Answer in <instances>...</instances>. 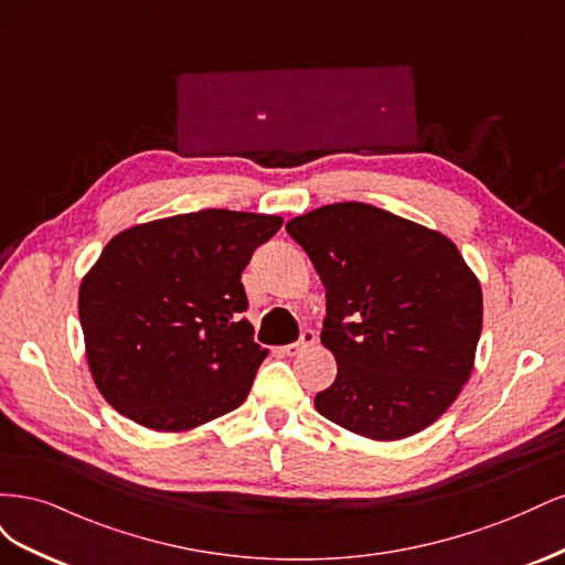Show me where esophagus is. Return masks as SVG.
<instances>
[{
  "instance_id": "34e87169",
  "label": "esophagus",
  "mask_w": 565,
  "mask_h": 565,
  "mask_svg": "<svg viewBox=\"0 0 565 565\" xmlns=\"http://www.w3.org/2000/svg\"><path fill=\"white\" fill-rule=\"evenodd\" d=\"M313 344H316V332L313 330H303L301 337L295 341V344L285 347L282 351H285V355H299V353H303L306 349L313 347Z\"/></svg>"
}]
</instances>
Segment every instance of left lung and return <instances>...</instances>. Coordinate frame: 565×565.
Returning <instances> with one entry per match:
<instances>
[{
    "label": "left lung",
    "mask_w": 565,
    "mask_h": 565,
    "mask_svg": "<svg viewBox=\"0 0 565 565\" xmlns=\"http://www.w3.org/2000/svg\"><path fill=\"white\" fill-rule=\"evenodd\" d=\"M328 297L320 341L337 380L316 409L398 440L434 424L467 384L483 324L481 285L446 235L365 202L287 221Z\"/></svg>",
    "instance_id": "obj_1"
}]
</instances>
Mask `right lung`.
Instances as JSON below:
<instances>
[{
  "mask_svg": "<svg viewBox=\"0 0 565 565\" xmlns=\"http://www.w3.org/2000/svg\"><path fill=\"white\" fill-rule=\"evenodd\" d=\"M280 216L202 210L115 235L79 287L94 382L119 415L156 431L231 413L266 349L241 282Z\"/></svg>",
  "mask_w": 565,
  "mask_h": 565,
  "instance_id": "right-lung-1",
  "label": "right lung"
}]
</instances>
